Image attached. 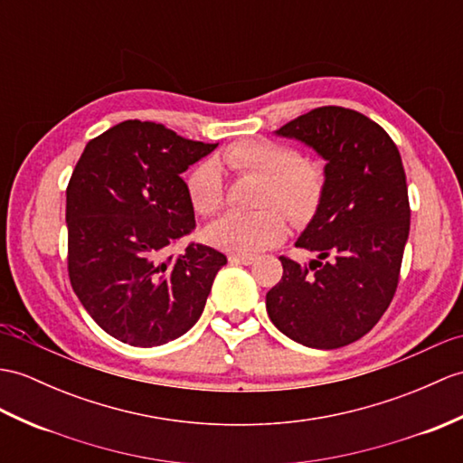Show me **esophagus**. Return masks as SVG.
Masks as SVG:
<instances>
[{
  "label": "esophagus",
  "instance_id": "34e87169",
  "mask_svg": "<svg viewBox=\"0 0 463 463\" xmlns=\"http://www.w3.org/2000/svg\"><path fill=\"white\" fill-rule=\"evenodd\" d=\"M229 262L231 264H244V266H250L254 262L252 256H241V254H231L229 256Z\"/></svg>",
  "mask_w": 463,
  "mask_h": 463
}]
</instances>
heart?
<instances>
[{"instance_id": "b5f03b06", "label": "heart", "mask_w": 463, "mask_h": 463, "mask_svg": "<svg viewBox=\"0 0 463 463\" xmlns=\"http://www.w3.org/2000/svg\"><path fill=\"white\" fill-rule=\"evenodd\" d=\"M221 165L239 177L262 179L254 214H224L205 231L214 249L252 256L286 239L288 218L298 224L314 219L326 193V174L317 164L304 161L298 149L270 142L244 139L222 149ZM193 209L203 217L219 213L224 203V183L217 164L207 161L187 177ZM287 212L284 213L283 211Z\"/></svg>"}]
</instances>
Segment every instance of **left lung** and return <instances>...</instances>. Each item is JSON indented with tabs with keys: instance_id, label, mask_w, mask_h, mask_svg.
Here are the masks:
<instances>
[{
	"instance_id": "obj_1",
	"label": "left lung",
	"mask_w": 463,
	"mask_h": 463,
	"mask_svg": "<svg viewBox=\"0 0 463 463\" xmlns=\"http://www.w3.org/2000/svg\"><path fill=\"white\" fill-rule=\"evenodd\" d=\"M278 136L314 147L326 164L324 201L298 249L317 252L298 264L280 256L282 280L266 309L284 335L314 349H337L369 333L399 286L411 205L399 147L383 128L341 106H321Z\"/></svg>"
}]
</instances>
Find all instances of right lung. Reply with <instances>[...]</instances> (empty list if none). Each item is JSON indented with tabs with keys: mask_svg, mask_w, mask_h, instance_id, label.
Segmentation results:
<instances>
[{
	"mask_svg": "<svg viewBox=\"0 0 463 463\" xmlns=\"http://www.w3.org/2000/svg\"><path fill=\"white\" fill-rule=\"evenodd\" d=\"M217 146L139 120L86 144L67 187L69 278L84 309L118 341L164 345L201 317L227 256L195 242L164 256L195 229L181 174Z\"/></svg>",
	"mask_w": 463,
	"mask_h": 463,
	"instance_id": "right-lung-1",
	"label": "right lung"
}]
</instances>
